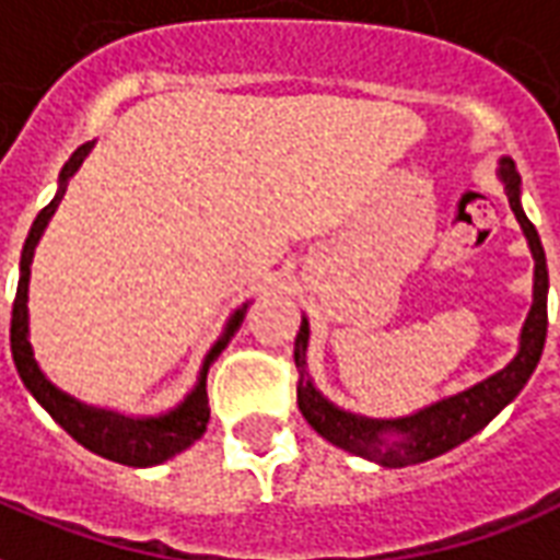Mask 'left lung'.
I'll use <instances>...</instances> for the list:
<instances>
[{
  "mask_svg": "<svg viewBox=\"0 0 560 560\" xmlns=\"http://www.w3.org/2000/svg\"><path fill=\"white\" fill-rule=\"evenodd\" d=\"M501 180H504V192L511 201L513 213L523 225L528 246L534 255V305L528 312V320L523 326V347L520 355L513 359L504 371H499L490 380L471 385L469 392L454 395L448 400H439L433 407L421 409L416 416L397 418V421H374V418H359L332 407L326 397L314 392L308 371H305V347H308V323L302 320L296 343H293V362L300 371V383H296V404L305 421L312 424L323 439H329L338 448L350 451L355 457L374 459L392 469L400 466H412V463H424L430 457L445 454L459 442L475 436L478 430L490 424L492 418L499 416L501 409L511 404L513 397L523 392L528 376L540 362L546 343V291H549V269H546L544 243L537 237V228L532 219L525 217L523 205H520V172L513 160H501L499 168Z\"/></svg>",
  "mask_w": 560,
  "mask_h": 560,
  "instance_id": "1",
  "label": "left lung"
}]
</instances>
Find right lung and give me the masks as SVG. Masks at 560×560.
Returning a JSON list of instances; mask_svg holds the SVG:
<instances>
[{
  "instance_id": "obj_1",
  "label": "right lung",
  "mask_w": 560,
  "mask_h": 560,
  "mask_svg": "<svg viewBox=\"0 0 560 560\" xmlns=\"http://www.w3.org/2000/svg\"><path fill=\"white\" fill-rule=\"evenodd\" d=\"M91 144H82L73 151L65 168L59 175V192L49 201L37 219L32 222V231H28L26 246H23V255H20V284H16L14 308H11V355H14L16 374L26 383V388L35 395V400L40 407L47 409L49 416L59 421L61 428L68 430L70 436L77 439L80 445H85L94 454H101L106 459H115V463H124V466H156L163 459L175 457L184 448H189L196 439L205 436L207 421H210V407H207V368L213 364L225 343L231 341V335L237 332L240 323L246 317V308H240L231 323H228L225 335L219 338L217 347L210 350L205 362V371H201V380H198L196 392L186 397L184 404L168 412L163 418H148V421H132V418L112 416V412H101V409L82 407L80 400L61 395L56 385L49 383L47 376L40 374L35 355H32V347H28V308H26V293H28V267H32V255H35V246L44 228H47L49 217L56 213L61 196H65V186H68V177L82 165V160L89 156Z\"/></svg>"
}]
</instances>
